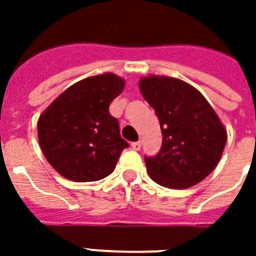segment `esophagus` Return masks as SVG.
I'll return each instance as SVG.
<instances>
[{
    "label": "esophagus",
    "mask_w": 256,
    "mask_h": 256,
    "mask_svg": "<svg viewBox=\"0 0 256 256\" xmlns=\"http://www.w3.org/2000/svg\"><path fill=\"white\" fill-rule=\"evenodd\" d=\"M131 146H132V150H135V151H140L141 146H142V142L141 141H136V142L131 144Z\"/></svg>",
    "instance_id": "esophagus-1"
}]
</instances>
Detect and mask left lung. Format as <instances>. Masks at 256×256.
Returning <instances> with one entry per match:
<instances>
[{
    "label": "left lung",
    "instance_id": "8db88e82",
    "mask_svg": "<svg viewBox=\"0 0 256 256\" xmlns=\"http://www.w3.org/2000/svg\"><path fill=\"white\" fill-rule=\"evenodd\" d=\"M140 90L162 132L160 152L145 158L152 181L185 190L205 180L220 162L226 144V130L210 102L196 88L171 76H144Z\"/></svg>",
    "mask_w": 256,
    "mask_h": 256
}]
</instances>
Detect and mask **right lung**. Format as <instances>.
<instances>
[{
	"label": "right lung",
	"mask_w": 256,
	"mask_h": 256,
	"mask_svg": "<svg viewBox=\"0 0 256 256\" xmlns=\"http://www.w3.org/2000/svg\"><path fill=\"white\" fill-rule=\"evenodd\" d=\"M124 86V78L112 72L88 76L66 88L40 115V146L60 175L91 182L115 170L128 142L108 108Z\"/></svg>",
	"instance_id": "obj_1"
}]
</instances>
